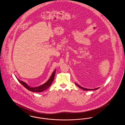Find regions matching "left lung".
Returning <instances> with one entry per match:
<instances>
[{"instance_id":"1","label":"left lung","mask_w":125,"mask_h":125,"mask_svg":"<svg viewBox=\"0 0 125 125\" xmlns=\"http://www.w3.org/2000/svg\"><path fill=\"white\" fill-rule=\"evenodd\" d=\"M75 84H76V86H77L79 88H81V89H83V90H86V91H87V90H96V89H98V88H97L94 89H86V88H83V87H81V86L77 84V83H75Z\"/></svg>"}]
</instances>
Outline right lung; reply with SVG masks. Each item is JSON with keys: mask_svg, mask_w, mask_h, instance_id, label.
I'll return each mask as SVG.
<instances>
[{"mask_svg": "<svg viewBox=\"0 0 125 125\" xmlns=\"http://www.w3.org/2000/svg\"><path fill=\"white\" fill-rule=\"evenodd\" d=\"M56 73V69L54 70V71L53 72L51 76L49 78V79L48 80L47 82H46L45 83L42 84L41 85L38 86V87H31L30 86H29L27 83H25L24 82L21 81L20 80L18 79V78H17L16 76V77L17 78V79L18 80V81L21 83V84H22L25 88H26L27 89H28L29 90L31 91L32 92H41L42 91L47 89L48 88H49L52 83L54 79V77H55V74Z\"/></svg>", "mask_w": 125, "mask_h": 125, "instance_id": "obj_1", "label": "right lung"}]
</instances>
